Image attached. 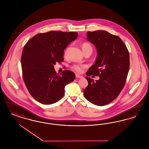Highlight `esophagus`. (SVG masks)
I'll return each instance as SVG.
<instances>
[{"mask_svg":"<svg viewBox=\"0 0 149 149\" xmlns=\"http://www.w3.org/2000/svg\"><path fill=\"white\" fill-rule=\"evenodd\" d=\"M75 76H76V78H83V77L82 76H81V75H79L78 74H75Z\"/></svg>","mask_w":149,"mask_h":149,"instance_id":"34e87169","label":"esophagus"}]
</instances>
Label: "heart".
Here are the masks:
<instances>
[{
  "label": "heart",
  "instance_id": "1",
  "mask_svg": "<svg viewBox=\"0 0 149 149\" xmlns=\"http://www.w3.org/2000/svg\"><path fill=\"white\" fill-rule=\"evenodd\" d=\"M81 47H82V50L83 51V52L88 50H92V47L91 45L88 42L83 43V44L81 45ZM66 54H67V51L65 52V55H66ZM83 68H84V66L79 65V64H75L72 66V69L73 70L79 72H80L82 71Z\"/></svg>",
  "mask_w": 149,
  "mask_h": 149
}]
</instances>
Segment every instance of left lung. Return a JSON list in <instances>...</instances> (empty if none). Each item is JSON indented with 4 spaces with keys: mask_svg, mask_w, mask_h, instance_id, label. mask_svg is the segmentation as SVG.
Returning <instances> with one entry per match:
<instances>
[{
    "mask_svg": "<svg viewBox=\"0 0 149 149\" xmlns=\"http://www.w3.org/2000/svg\"><path fill=\"white\" fill-rule=\"evenodd\" d=\"M86 36L98 54L95 64L86 73L88 85L84 95L93 104L103 106L116 99L125 86L130 68L129 52L118 36L106 31H88ZM91 75L99 76V80L94 82L89 77Z\"/></svg>",
    "mask_w": 149,
    "mask_h": 149,
    "instance_id": "1",
    "label": "left lung"
}]
</instances>
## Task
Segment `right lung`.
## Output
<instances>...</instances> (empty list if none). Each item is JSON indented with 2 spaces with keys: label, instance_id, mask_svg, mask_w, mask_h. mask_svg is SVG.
Masks as SVG:
<instances>
[{
  "label": "right lung",
  "instance_id": "add662e5",
  "mask_svg": "<svg viewBox=\"0 0 149 149\" xmlns=\"http://www.w3.org/2000/svg\"><path fill=\"white\" fill-rule=\"evenodd\" d=\"M78 36L74 32L51 31L37 34L24 45L22 76L30 94L40 103H56L64 96L65 85L74 80L73 72L66 70L58 75L54 65L63 61L64 50Z\"/></svg>",
  "mask_w": 149,
  "mask_h": 149
}]
</instances>
